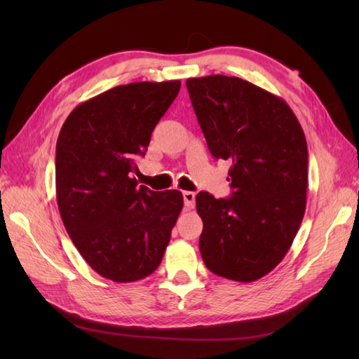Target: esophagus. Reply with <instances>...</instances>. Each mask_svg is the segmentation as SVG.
<instances>
[{
  "label": "esophagus",
  "mask_w": 359,
  "mask_h": 359,
  "mask_svg": "<svg viewBox=\"0 0 359 359\" xmlns=\"http://www.w3.org/2000/svg\"><path fill=\"white\" fill-rule=\"evenodd\" d=\"M184 202H185V208L187 210H193L196 205V194L191 191H184Z\"/></svg>",
  "instance_id": "esophagus-1"
}]
</instances>
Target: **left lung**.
Instances as JSON below:
<instances>
[{"instance_id": "left-lung-1", "label": "left lung", "mask_w": 359, "mask_h": 359, "mask_svg": "<svg viewBox=\"0 0 359 359\" xmlns=\"http://www.w3.org/2000/svg\"><path fill=\"white\" fill-rule=\"evenodd\" d=\"M187 88L212 157L231 162V197L196 196L202 259L217 276L257 280L284 259L306 212V135L290 106L253 83L208 75Z\"/></svg>"}]
</instances>
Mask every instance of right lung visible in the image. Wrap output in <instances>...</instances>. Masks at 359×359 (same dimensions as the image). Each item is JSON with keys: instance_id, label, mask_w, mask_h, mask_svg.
<instances>
[{"instance_id": "add662e5", "label": "right lung", "mask_w": 359, "mask_h": 359, "mask_svg": "<svg viewBox=\"0 0 359 359\" xmlns=\"http://www.w3.org/2000/svg\"><path fill=\"white\" fill-rule=\"evenodd\" d=\"M179 89V80L116 86L80 103L60 131V216L90 269L114 282L156 271L184 207L177 189L151 191L131 177Z\"/></svg>"}]
</instances>
